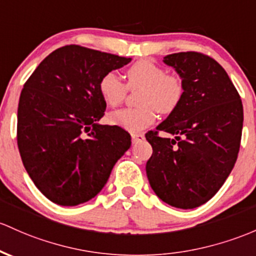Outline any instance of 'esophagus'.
<instances>
[{"label": "esophagus", "instance_id": "esophagus-1", "mask_svg": "<svg viewBox=\"0 0 256 256\" xmlns=\"http://www.w3.org/2000/svg\"><path fill=\"white\" fill-rule=\"evenodd\" d=\"M131 136H132V142L134 143H138V142H141V141H143V140H144V134H132Z\"/></svg>", "mask_w": 256, "mask_h": 256}]
</instances>
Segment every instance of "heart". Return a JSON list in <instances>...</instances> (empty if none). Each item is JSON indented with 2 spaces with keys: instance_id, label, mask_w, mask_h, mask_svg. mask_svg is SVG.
I'll return each instance as SVG.
<instances>
[{
  "instance_id": "obj_1",
  "label": "heart",
  "mask_w": 256,
  "mask_h": 256,
  "mask_svg": "<svg viewBox=\"0 0 256 256\" xmlns=\"http://www.w3.org/2000/svg\"><path fill=\"white\" fill-rule=\"evenodd\" d=\"M128 86L142 87L137 108H124L108 115L109 122L132 132L148 128L156 119V112L170 114L175 110L184 96V82L176 75L166 74L162 66L154 62L142 60L126 72ZM100 97L108 106H115L125 100L128 87L114 72L100 78L98 84Z\"/></svg>"
}]
</instances>
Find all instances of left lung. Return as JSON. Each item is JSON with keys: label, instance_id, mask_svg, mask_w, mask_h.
Instances as JSON below:
<instances>
[{"label": "left lung", "instance_id": "left-lung-1", "mask_svg": "<svg viewBox=\"0 0 256 256\" xmlns=\"http://www.w3.org/2000/svg\"><path fill=\"white\" fill-rule=\"evenodd\" d=\"M184 82L178 108L146 134L153 154L146 165L156 194L171 206L194 209L216 194L240 152L243 106L220 64L198 52L164 57ZM164 130L176 137L164 139Z\"/></svg>", "mask_w": 256, "mask_h": 256}]
</instances>
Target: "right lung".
Wrapping results in <instances>:
<instances>
[{
	"instance_id": "obj_1",
	"label": "right lung",
	"mask_w": 256,
	"mask_h": 256,
	"mask_svg": "<svg viewBox=\"0 0 256 256\" xmlns=\"http://www.w3.org/2000/svg\"><path fill=\"white\" fill-rule=\"evenodd\" d=\"M132 58L70 44L53 50L25 82L16 140L26 172L50 202L74 206L106 186L131 146L119 126L100 125V78Z\"/></svg>"
}]
</instances>
